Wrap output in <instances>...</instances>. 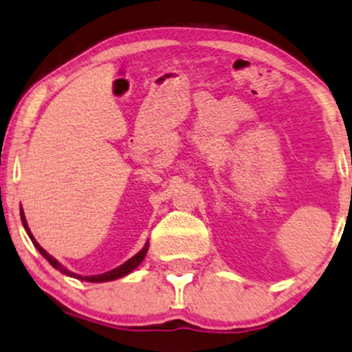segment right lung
<instances>
[{
	"mask_svg": "<svg viewBox=\"0 0 352 352\" xmlns=\"http://www.w3.org/2000/svg\"><path fill=\"white\" fill-rule=\"evenodd\" d=\"M21 220H23V225H24L25 232H28L29 238H30V240H32L34 246H36V248L38 250V253H41V254L43 256V258H45L47 261H49L55 269H58V271L62 272V274L70 276V277H75V279H80V280H88V282H107V280H114V279H119V277L127 276L129 272H132L133 269H135V267L138 266V264H140V263L143 261V258H145L146 251H148V245H145V248H143L142 251H138V253H137L135 256H133V258H130L129 261H125V263L122 264V266L112 269V271H109V272H104V274H98V276H80V274H75V272L68 271L67 267H63L62 264L56 261L54 256H50L49 253H47L45 250L42 248L41 245H38V243L36 241V238L32 236V233H30V230H29V227H28V222H25V217H24L23 209H21Z\"/></svg>",
	"mask_w": 352,
	"mask_h": 352,
	"instance_id": "right-lung-1",
	"label": "right lung"
}]
</instances>
